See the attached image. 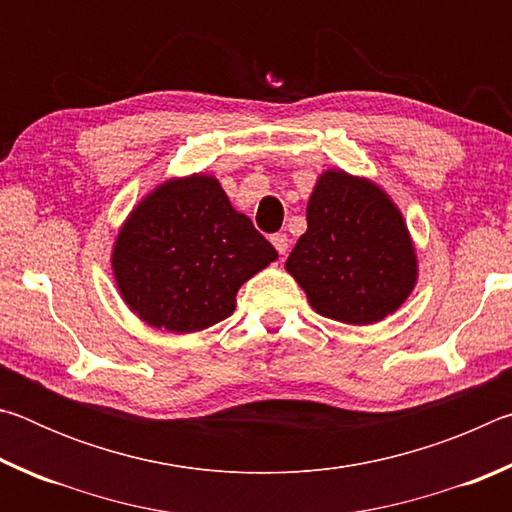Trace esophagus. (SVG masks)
Masks as SVG:
<instances>
[{"mask_svg":"<svg viewBox=\"0 0 512 512\" xmlns=\"http://www.w3.org/2000/svg\"><path fill=\"white\" fill-rule=\"evenodd\" d=\"M271 241H273V246H275V250L280 255H284L289 250V237L284 235V232H277V235L271 237Z\"/></svg>","mask_w":512,"mask_h":512,"instance_id":"34e87169","label":"esophagus"}]
</instances>
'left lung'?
Masks as SVG:
<instances>
[{"label": "left lung", "instance_id": "obj_1", "mask_svg": "<svg viewBox=\"0 0 512 512\" xmlns=\"http://www.w3.org/2000/svg\"><path fill=\"white\" fill-rule=\"evenodd\" d=\"M320 316L348 325L386 318L415 284V250L402 214L377 185L327 171L307 205V232L287 259Z\"/></svg>", "mask_w": 512, "mask_h": 512}]
</instances>
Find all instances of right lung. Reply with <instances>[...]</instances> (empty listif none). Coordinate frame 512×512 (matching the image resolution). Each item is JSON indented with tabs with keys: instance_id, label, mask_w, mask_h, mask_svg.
Wrapping results in <instances>:
<instances>
[{
	"instance_id": "right-lung-1",
	"label": "right lung",
	"mask_w": 512,
	"mask_h": 512,
	"mask_svg": "<svg viewBox=\"0 0 512 512\" xmlns=\"http://www.w3.org/2000/svg\"><path fill=\"white\" fill-rule=\"evenodd\" d=\"M277 257L212 176L169 180L121 228L112 268L146 323L189 334L235 311L241 284Z\"/></svg>"
}]
</instances>
